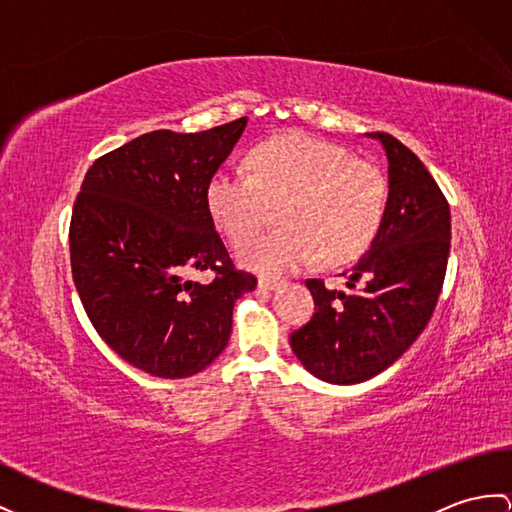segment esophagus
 Masks as SVG:
<instances>
[{
	"label": "esophagus",
	"instance_id": "34e87169",
	"mask_svg": "<svg viewBox=\"0 0 512 512\" xmlns=\"http://www.w3.org/2000/svg\"><path fill=\"white\" fill-rule=\"evenodd\" d=\"M282 286V280H273V278H260L258 280V289L260 291H276Z\"/></svg>",
	"mask_w": 512,
	"mask_h": 512
}]
</instances>
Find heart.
Instances as JSON below:
<instances>
[{"label": "heart", "instance_id": "heart-1", "mask_svg": "<svg viewBox=\"0 0 512 512\" xmlns=\"http://www.w3.org/2000/svg\"><path fill=\"white\" fill-rule=\"evenodd\" d=\"M247 169H219L206 204L228 239L239 243L265 226L271 204H282V228L239 245V260L265 276L354 260L376 239L386 210V178L345 147L286 134L256 147Z\"/></svg>", "mask_w": 512, "mask_h": 512}]
</instances>
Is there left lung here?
<instances>
[{
	"label": "left lung",
	"mask_w": 512,
	"mask_h": 512,
	"mask_svg": "<svg viewBox=\"0 0 512 512\" xmlns=\"http://www.w3.org/2000/svg\"><path fill=\"white\" fill-rule=\"evenodd\" d=\"M389 160L382 226L350 273L347 289L310 278L315 310L291 332L302 365L332 384L365 382L391 367L428 326L450 256V204L430 171L386 132H371Z\"/></svg>",
	"instance_id": "8db88e82"
}]
</instances>
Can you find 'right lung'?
Wrapping results in <instances>:
<instances>
[{"label": "right lung", "instance_id": "1", "mask_svg": "<svg viewBox=\"0 0 512 512\" xmlns=\"http://www.w3.org/2000/svg\"><path fill=\"white\" fill-rule=\"evenodd\" d=\"M247 126L154 130L99 156L69 226L71 273L93 328L126 363L189 378L226 350L232 308L256 289L215 230L206 186ZM210 270L208 285L185 280Z\"/></svg>", "mask_w": 512, "mask_h": 512}]
</instances>
